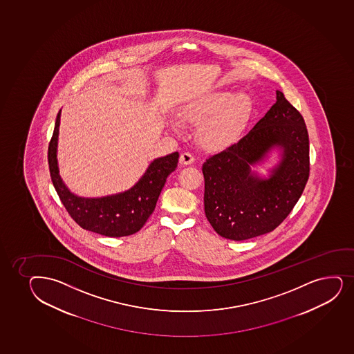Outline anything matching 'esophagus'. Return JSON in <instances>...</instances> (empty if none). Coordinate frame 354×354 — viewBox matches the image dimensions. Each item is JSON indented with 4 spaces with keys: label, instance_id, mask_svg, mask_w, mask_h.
Returning a JSON list of instances; mask_svg holds the SVG:
<instances>
[{
    "label": "esophagus",
    "instance_id": "1",
    "mask_svg": "<svg viewBox=\"0 0 354 354\" xmlns=\"http://www.w3.org/2000/svg\"><path fill=\"white\" fill-rule=\"evenodd\" d=\"M179 162H182L183 165H189V164H192V162H195V157H194L190 152H183V153L180 155Z\"/></svg>",
    "mask_w": 354,
    "mask_h": 354
}]
</instances>
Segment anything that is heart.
I'll use <instances>...</instances> for the list:
<instances>
[{"mask_svg":"<svg viewBox=\"0 0 354 354\" xmlns=\"http://www.w3.org/2000/svg\"><path fill=\"white\" fill-rule=\"evenodd\" d=\"M252 100L244 93L220 92L210 97L184 106L179 111L182 124L202 125L201 139L212 147H222L240 134L252 113ZM171 127L179 132L180 125L172 122Z\"/></svg>","mask_w":354,"mask_h":354,"instance_id":"heart-1","label":"heart"}]
</instances>
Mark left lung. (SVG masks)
I'll use <instances>...</instances> for the list:
<instances>
[{"label": "left lung", "mask_w": 354, "mask_h": 354, "mask_svg": "<svg viewBox=\"0 0 354 354\" xmlns=\"http://www.w3.org/2000/svg\"><path fill=\"white\" fill-rule=\"evenodd\" d=\"M280 147L283 158L269 179L251 167ZM204 212L218 235L243 241L279 227L309 177V138L304 117L277 91V102L237 142L205 159Z\"/></svg>", "instance_id": "8db88e82"}]
</instances>
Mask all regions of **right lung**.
Wrapping results in <instances>:
<instances>
[{"label": "right lung", "instance_id": "obj_1", "mask_svg": "<svg viewBox=\"0 0 354 354\" xmlns=\"http://www.w3.org/2000/svg\"><path fill=\"white\" fill-rule=\"evenodd\" d=\"M60 114L62 110L57 113L49 142L48 165L54 187L67 212L82 229L100 235L122 237L139 232L155 210L167 176L177 167L178 152L155 159L142 178L127 192L100 198L79 197L69 192L59 175L57 147Z\"/></svg>", "mask_w": 354, "mask_h": 354}]
</instances>
